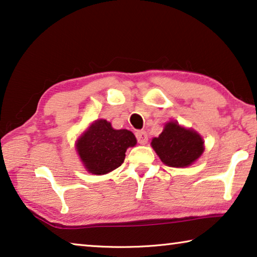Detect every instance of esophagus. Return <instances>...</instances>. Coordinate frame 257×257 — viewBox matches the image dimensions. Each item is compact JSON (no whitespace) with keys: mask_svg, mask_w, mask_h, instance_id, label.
Segmentation results:
<instances>
[{"mask_svg":"<svg viewBox=\"0 0 257 257\" xmlns=\"http://www.w3.org/2000/svg\"><path fill=\"white\" fill-rule=\"evenodd\" d=\"M136 137H137L138 143H139L140 145H146L147 144L148 135H147L146 131H137Z\"/></svg>","mask_w":257,"mask_h":257,"instance_id":"34e87169","label":"esophagus"}]
</instances>
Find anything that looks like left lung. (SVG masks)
<instances>
[{
	"label": "left lung",
	"instance_id": "8db88e82",
	"mask_svg": "<svg viewBox=\"0 0 257 257\" xmlns=\"http://www.w3.org/2000/svg\"><path fill=\"white\" fill-rule=\"evenodd\" d=\"M152 147L165 165L184 168L192 165L204 152V141L196 131L168 121L158 138H153Z\"/></svg>",
	"mask_w": 257,
	"mask_h": 257
}]
</instances>
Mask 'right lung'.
<instances>
[{
    "mask_svg": "<svg viewBox=\"0 0 257 257\" xmlns=\"http://www.w3.org/2000/svg\"><path fill=\"white\" fill-rule=\"evenodd\" d=\"M136 144L131 131L114 130L111 122L97 119L77 139L76 150L89 173L104 175L121 166L126 150Z\"/></svg>",
    "mask_w": 257,
    "mask_h": 257,
    "instance_id": "1",
    "label": "right lung"
}]
</instances>
